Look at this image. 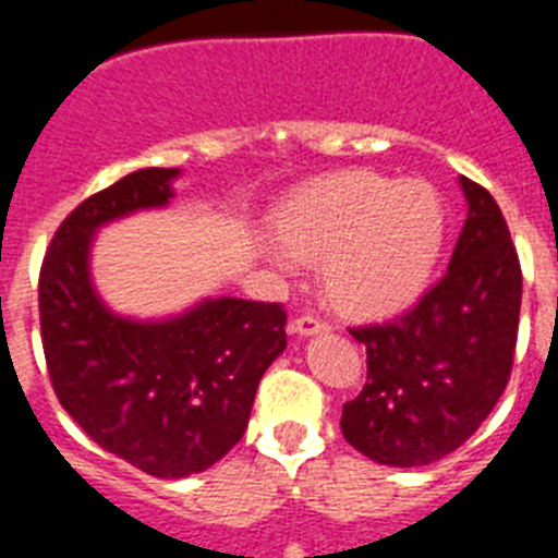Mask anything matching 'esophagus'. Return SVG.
I'll list each match as a JSON object with an SVG mask.
<instances>
[{"label":"esophagus","mask_w":558,"mask_h":558,"mask_svg":"<svg viewBox=\"0 0 558 558\" xmlns=\"http://www.w3.org/2000/svg\"><path fill=\"white\" fill-rule=\"evenodd\" d=\"M290 332L293 335H302V338H310V335H324L329 332V324L318 315H299L293 324H290Z\"/></svg>","instance_id":"obj_1"}]
</instances>
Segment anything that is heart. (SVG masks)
Here are the masks:
<instances>
[{
	"mask_svg": "<svg viewBox=\"0 0 558 558\" xmlns=\"http://www.w3.org/2000/svg\"><path fill=\"white\" fill-rule=\"evenodd\" d=\"M270 234L295 263H318L335 310L379 318L427 290L447 243V206L425 181L329 172L282 198L270 211Z\"/></svg>",
	"mask_w": 558,
	"mask_h": 558,
	"instance_id": "obj_1",
	"label": "heart"
}]
</instances>
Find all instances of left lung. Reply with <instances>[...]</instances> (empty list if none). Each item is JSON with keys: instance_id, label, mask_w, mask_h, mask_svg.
I'll return each mask as SVG.
<instances>
[{"instance_id": "left-lung-1", "label": "left lung", "mask_w": 558, "mask_h": 558, "mask_svg": "<svg viewBox=\"0 0 558 558\" xmlns=\"http://www.w3.org/2000/svg\"><path fill=\"white\" fill-rule=\"evenodd\" d=\"M466 220L450 268L413 310L352 329L366 347V386L343 405L340 430L388 466L450 456L497 405L514 363L522 274L489 192L458 179Z\"/></svg>"}]
</instances>
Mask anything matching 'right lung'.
<instances>
[{
	"instance_id": "obj_1",
	"label": "right lung",
	"mask_w": 558,
	"mask_h": 558,
	"mask_svg": "<svg viewBox=\"0 0 558 558\" xmlns=\"http://www.w3.org/2000/svg\"><path fill=\"white\" fill-rule=\"evenodd\" d=\"M179 167H145L83 201L38 279L44 357L63 411L153 477L195 475L243 438L265 368L288 347L282 304L204 299L167 318L113 313L92 279L102 226L170 204Z\"/></svg>"
}]
</instances>
